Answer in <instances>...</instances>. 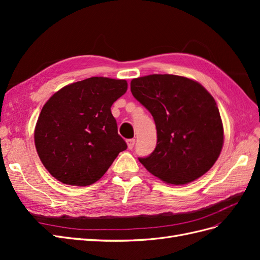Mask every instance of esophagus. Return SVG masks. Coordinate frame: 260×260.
I'll return each mask as SVG.
<instances>
[{"label": "esophagus", "instance_id": "34e87169", "mask_svg": "<svg viewBox=\"0 0 260 260\" xmlns=\"http://www.w3.org/2000/svg\"><path fill=\"white\" fill-rule=\"evenodd\" d=\"M135 143H136V140H135V139H129V140H127V144H128V148H129V149L133 148V146H135Z\"/></svg>", "mask_w": 260, "mask_h": 260}]
</instances>
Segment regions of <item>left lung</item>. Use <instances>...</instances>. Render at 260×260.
Returning <instances> with one entry per match:
<instances>
[{
	"mask_svg": "<svg viewBox=\"0 0 260 260\" xmlns=\"http://www.w3.org/2000/svg\"><path fill=\"white\" fill-rule=\"evenodd\" d=\"M130 86L157 130L154 152L140 162L168 184H187L205 175L223 146L222 120L211 94L198 81L176 75L136 78Z\"/></svg>",
	"mask_w": 260,
	"mask_h": 260,
	"instance_id": "obj_1",
	"label": "left lung"
}]
</instances>
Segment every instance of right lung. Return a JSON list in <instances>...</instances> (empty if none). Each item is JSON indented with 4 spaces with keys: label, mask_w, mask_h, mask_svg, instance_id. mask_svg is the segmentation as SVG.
I'll return each mask as SVG.
<instances>
[{
    "label": "right lung",
    "mask_w": 260,
    "mask_h": 260,
    "mask_svg": "<svg viewBox=\"0 0 260 260\" xmlns=\"http://www.w3.org/2000/svg\"><path fill=\"white\" fill-rule=\"evenodd\" d=\"M127 88L125 80L92 77L64 86L44 104L35 144L55 179L68 185H91L127 149L111 112Z\"/></svg>",
    "instance_id": "1"
}]
</instances>
